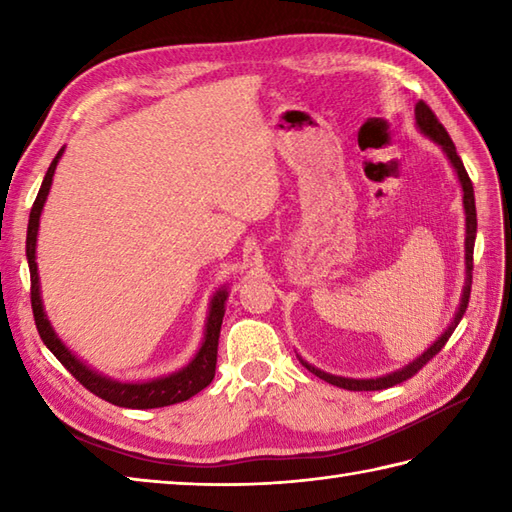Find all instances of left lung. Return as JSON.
<instances>
[{
    "instance_id": "8db88e82",
    "label": "left lung",
    "mask_w": 512,
    "mask_h": 512,
    "mask_svg": "<svg viewBox=\"0 0 512 512\" xmlns=\"http://www.w3.org/2000/svg\"><path fill=\"white\" fill-rule=\"evenodd\" d=\"M416 125L424 136H429L433 143H438L442 147L444 154H447L451 167L458 173V180L462 184V193H464V213H466V239H464V257H466V279H464V288H462V299H460V308L455 312L453 321L449 323V328L444 330L442 336H438V341L433 343L427 352H422V356H418L416 361L405 365L402 369H396V372H391L387 376H378V378H345V376H334L323 372V369H317L314 365L306 363L303 358H299L301 365L312 372L314 376H319L321 380L336 387H343V389H350V391H378V389H387V387H394L402 380H407L411 376H416L420 369L427 365L433 356H436L444 345H447L449 336L453 334V330L458 328V323L462 321L466 306H469V297H471V284H473V246H475V233H477V213H475V195H473V182L469 178V173H466L462 160L458 156V151H455V145L451 136L447 134V129L442 127V123L438 121V116L431 112V107L418 101L416 103Z\"/></svg>"
}]
</instances>
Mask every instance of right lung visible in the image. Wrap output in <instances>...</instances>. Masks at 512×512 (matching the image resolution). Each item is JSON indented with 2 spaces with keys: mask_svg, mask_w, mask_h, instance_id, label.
I'll list each match as a JSON object with an SVG mask.
<instances>
[{
  "mask_svg": "<svg viewBox=\"0 0 512 512\" xmlns=\"http://www.w3.org/2000/svg\"><path fill=\"white\" fill-rule=\"evenodd\" d=\"M63 156V149L54 156L50 162L46 178L41 182V189L37 193V200L30 209V220H28V235H26V257H28V268H30V301H32V314H35V325L41 336V341L46 343L48 350L59 358V363L68 369V372L79 380V383L90 389L94 396H99L107 402H112L116 407H127V409H156V407H167L176 405V402L189 400L191 396L198 394L206 385H211L215 376V363H217V341H220V328L224 319V301L228 297L226 288H220L211 299L209 317H206V332L204 341L200 345L198 354H195L193 361L173 372L169 376L147 380V383H121V380L107 378L99 372H94L83 361H79L63 341L52 330V325L46 317V310H43L41 303V292H39V273H37V262H35V248H37V233H39V217L43 211V204L52 187V176L54 169H57V162Z\"/></svg>",
  "mask_w": 512,
  "mask_h": 512,
  "instance_id": "add662e5",
  "label": "right lung"
}]
</instances>
